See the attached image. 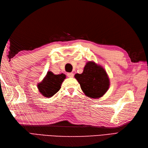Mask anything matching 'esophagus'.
<instances>
[{
    "mask_svg": "<svg viewBox=\"0 0 148 148\" xmlns=\"http://www.w3.org/2000/svg\"><path fill=\"white\" fill-rule=\"evenodd\" d=\"M67 75L69 77H74V74L72 73H67Z\"/></svg>",
    "mask_w": 148,
    "mask_h": 148,
    "instance_id": "esophagus-1",
    "label": "esophagus"
}]
</instances>
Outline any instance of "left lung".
Instances as JSON below:
<instances>
[{"mask_svg":"<svg viewBox=\"0 0 148 148\" xmlns=\"http://www.w3.org/2000/svg\"><path fill=\"white\" fill-rule=\"evenodd\" d=\"M74 77L86 95L94 99L103 96L110 84L106 71L92 61L86 63L82 74H75Z\"/></svg>","mask_w":148,"mask_h":148,"instance_id":"obj_1","label":"left lung"}]
</instances>
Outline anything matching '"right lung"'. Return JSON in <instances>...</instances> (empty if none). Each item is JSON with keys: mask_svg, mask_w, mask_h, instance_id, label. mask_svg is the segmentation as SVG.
<instances>
[{"mask_svg": "<svg viewBox=\"0 0 148 148\" xmlns=\"http://www.w3.org/2000/svg\"><path fill=\"white\" fill-rule=\"evenodd\" d=\"M65 79V74H54L52 72L48 71L42 81L38 84L37 88L44 97H51L60 90L62 83Z\"/></svg>", "mask_w": 148, "mask_h": 148, "instance_id": "add662e5", "label": "right lung"}]
</instances>
